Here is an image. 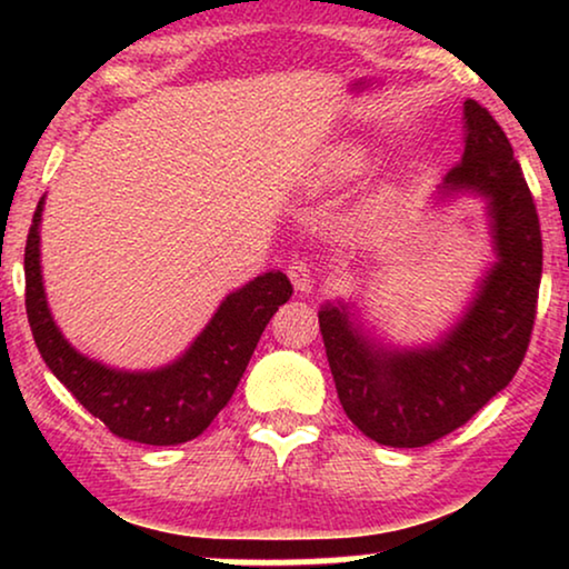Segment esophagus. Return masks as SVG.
Segmentation results:
<instances>
[{
  "instance_id": "esophagus-1",
  "label": "esophagus",
  "mask_w": 569,
  "mask_h": 569,
  "mask_svg": "<svg viewBox=\"0 0 569 569\" xmlns=\"http://www.w3.org/2000/svg\"><path fill=\"white\" fill-rule=\"evenodd\" d=\"M287 277L292 279L295 290H298V292H310V290H313V284H316L313 263H308V261H302V259L292 261L290 267H287Z\"/></svg>"
}]
</instances>
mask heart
Listing matches in <instances>:
<instances>
[{
  "label": "heart",
  "mask_w": 569,
  "mask_h": 569,
  "mask_svg": "<svg viewBox=\"0 0 569 569\" xmlns=\"http://www.w3.org/2000/svg\"><path fill=\"white\" fill-rule=\"evenodd\" d=\"M362 150H357L355 144H339L323 154L321 178L323 181H345L362 168Z\"/></svg>",
  "instance_id": "obj_1"
}]
</instances>
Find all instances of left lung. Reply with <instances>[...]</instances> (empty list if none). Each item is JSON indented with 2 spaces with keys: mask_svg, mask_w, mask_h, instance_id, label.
Here are the masks:
<instances>
[{
  "mask_svg": "<svg viewBox=\"0 0 569 569\" xmlns=\"http://www.w3.org/2000/svg\"><path fill=\"white\" fill-rule=\"evenodd\" d=\"M463 158L440 193L487 199L497 263L466 316L435 347H376L345 306L318 310L326 357L347 417L370 440L422 448L469 422L502 391L531 341L541 282V228L512 147L487 108L463 103Z\"/></svg>",
  "mask_w": 569,
  "mask_h": 569,
  "instance_id": "obj_1",
  "label": "left lung"
}]
</instances>
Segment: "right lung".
Listing matches in <instances>:
<instances>
[{"label": "right lung", "instance_id": "add662e5", "mask_svg": "<svg viewBox=\"0 0 569 569\" xmlns=\"http://www.w3.org/2000/svg\"><path fill=\"white\" fill-rule=\"evenodd\" d=\"M41 212L43 199L26 243V310L43 362L116 438L144 446H178L199 438L236 393L271 316L292 298L290 279L282 271H267L230 292L197 341L168 368L113 370L77 352L53 323L38 248Z\"/></svg>", "mask_w": 569, "mask_h": 569}]
</instances>
